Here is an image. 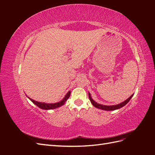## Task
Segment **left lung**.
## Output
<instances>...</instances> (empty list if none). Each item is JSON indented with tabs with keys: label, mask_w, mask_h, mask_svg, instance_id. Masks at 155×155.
<instances>
[{
	"label": "left lung",
	"mask_w": 155,
	"mask_h": 155,
	"mask_svg": "<svg viewBox=\"0 0 155 155\" xmlns=\"http://www.w3.org/2000/svg\"><path fill=\"white\" fill-rule=\"evenodd\" d=\"M133 96V94L131 95L128 99H127L126 100H125L124 101H123L122 103H120V104L118 105H101L100 104H97V102H96L94 100L92 97L91 94L88 92V97H89V99H90V101L91 102V104L94 106L95 107L97 108V109H100L101 110H116V109H120V108L124 107L127 103L129 101V100L131 99V97Z\"/></svg>",
	"instance_id": "left-lung-1"
}]
</instances>
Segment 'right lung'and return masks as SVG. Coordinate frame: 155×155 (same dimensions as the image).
<instances>
[{"instance_id": "obj_1", "label": "right lung", "mask_w": 155, "mask_h": 155, "mask_svg": "<svg viewBox=\"0 0 155 155\" xmlns=\"http://www.w3.org/2000/svg\"><path fill=\"white\" fill-rule=\"evenodd\" d=\"M70 96V91H68V93L65 95V96L63 97V99L61 101H60L58 103H55V104H46V103H45V102H39V101H35L28 96L27 97L29 98L30 100H31L33 103H34L35 105L39 107L40 109H44V110H50V109H56V108H58L61 106L65 104V102H66L67 100L69 98Z\"/></svg>"}]
</instances>
